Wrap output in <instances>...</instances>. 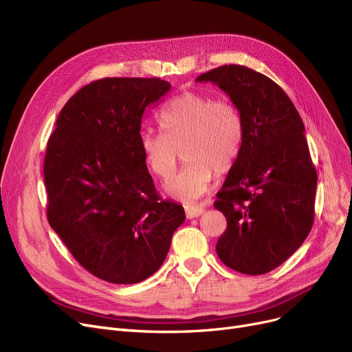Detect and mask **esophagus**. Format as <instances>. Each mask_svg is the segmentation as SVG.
Segmentation results:
<instances>
[{
    "label": "esophagus",
    "mask_w": 352,
    "mask_h": 352,
    "mask_svg": "<svg viewBox=\"0 0 352 352\" xmlns=\"http://www.w3.org/2000/svg\"><path fill=\"white\" fill-rule=\"evenodd\" d=\"M202 212H204V208L202 207H197V206H190V207H187L186 208V215H187V218H197V217H199Z\"/></svg>",
    "instance_id": "esophagus-1"
}]
</instances>
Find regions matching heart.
Returning a JSON list of instances; mask_svg holds the SVG:
<instances>
[{
	"instance_id": "heart-1",
	"label": "heart",
	"mask_w": 352,
	"mask_h": 352,
	"mask_svg": "<svg viewBox=\"0 0 352 352\" xmlns=\"http://www.w3.org/2000/svg\"><path fill=\"white\" fill-rule=\"evenodd\" d=\"M158 122L164 133L146 131L141 137L145 165L155 177L168 181L178 168L182 151L187 164L166 186V192L186 204L204 195L215 173L227 174L241 153L243 118L228 101L184 92L161 111Z\"/></svg>"
}]
</instances>
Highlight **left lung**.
Returning <instances> with one entry per match:
<instances>
[{"instance_id": "8db88e82", "label": "left lung", "mask_w": 352, "mask_h": 352, "mask_svg": "<svg viewBox=\"0 0 352 352\" xmlns=\"http://www.w3.org/2000/svg\"><path fill=\"white\" fill-rule=\"evenodd\" d=\"M195 81L223 89L244 124L241 153L214 202L227 218L217 254L241 274H267L301 247L314 223L317 171L304 122L283 88L248 67L223 65Z\"/></svg>"}]
</instances>
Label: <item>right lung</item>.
<instances>
[{"label":"right lung","mask_w":352,"mask_h":352,"mask_svg":"<svg viewBox=\"0 0 352 352\" xmlns=\"http://www.w3.org/2000/svg\"><path fill=\"white\" fill-rule=\"evenodd\" d=\"M160 78H102L74 94L47 145V217L74 258L113 284L151 276L186 221L162 201L141 151L144 111L170 91Z\"/></svg>","instance_id":"add662e5"}]
</instances>
